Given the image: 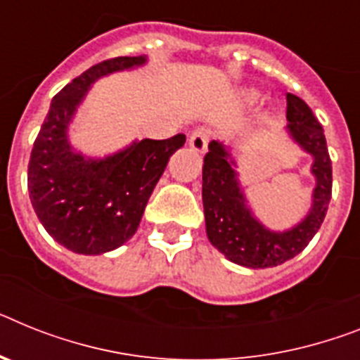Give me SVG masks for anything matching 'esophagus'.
I'll use <instances>...</instances> for the list:
<instances>
[{"label":"esophagus","mask_w":360,"mask_h":360,"mask_svg":"<svg viewBox=\"0 0 360 360\" xmlns=\"http://www.w3.org/2000/svg\"><path fill=\"white\" fill-rule=\"evenodd\" d=\"M190 148L198 153H205L207 152V146L210 143V129L207 128H199L195 129L194 134L190 135Z\"/></svg>","instance_id":"34e87169"}]
</instances>
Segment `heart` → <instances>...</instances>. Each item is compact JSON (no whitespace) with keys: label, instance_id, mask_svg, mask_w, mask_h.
Wrapping results in <instances>:
<instances>
[{"label":"heart","instance_id":"1","mask_svg":"<svg viewBox=\"0 0 360 360\" xmlns=\"http://www.w3.org/2000/svg\"><path fill=\"white\" fill-rule=\"evenodd\" d=\"M256 96H258V95H256V93H252V91H250V93H247V98H249L250 102H252V101H256Z\"/></svg>","mask_w":360,"mask_h":360}]
</instances>
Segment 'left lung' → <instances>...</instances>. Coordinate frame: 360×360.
Returning <instances> with one entry per match:
<instances>
[{
  "instance_id": "1",
  "label": "left lung",
  "mask_w": 360,
  "mask_h": 360,
  "mask_svg": "<svg viewBox=\"0 0 360 360\" xmlns=\"http://www.w3.org/2000/svg\"><path fill=\"white\" fill-rule=\"evenodd\" d=\"M285 134L302 152L311 155L315 188L311 207L297 225L273 231L255 216L240 183L232 148L212 141L203 162V208L208 241L229 262L249 269L285 264L306 249L324 221L331 199V159L324 129L306 102L288 93Z\"/></svg>"
}]
</instances>
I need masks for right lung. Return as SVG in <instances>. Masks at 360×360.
Masks as SVG:
<instances>
[{"label":"right lung","instance_id":"1","mask_svg":"<svg viewBox=\"0 0 360 360\" xmlns=\"http://www.w3.org/2000/svg\"><path fill=\"white\" fill-rule=\"evenodd\" d=\"M148 56H119L82 72L51 102L29 161V195L54 240L77 255L119 249L134 236L166 165L186 137L135 139L119 152L89 157L69 141L78 108L102 77L143 68Z\"/></svg>","mask_w":360,"mask_h":360}]
</instances>
